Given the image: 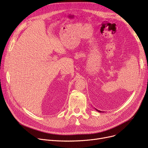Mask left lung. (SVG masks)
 <instances>
[{"label":"left lung","mask_w":148,"mask_h":148,"mask_svg":"<svg viewBox=\"0 0 148 148\" xmlns=\"http://www.w3.org/2000/svg\"><path fill=\"white\" fill-rule=\"evenodd\" d=\"M95 110H97V112H100V113H101V112H101V111H99V110H97V109H96V108H95Z\"/></svg>","instance_id":"left-lung-1"}]
</instances>
